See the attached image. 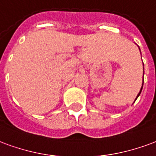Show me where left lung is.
Wrapping results in <instances>:
<instances>
[{"label":"left lung","instance_id":"8db88e82","mask_svg":"<svg viewBox=\"0 0 156 156\" xmlns=\"http://www.w3.org/2000/svg\"><path fill=\"white\" fill-rule=\"evenodd\" d=\"M143 81H144V80H143ZM142 85H143V84H142ZM142 87H141V88H140V93H138V95H137V97H136V100L137 98H138V97H139L140 94V93H141V90H142ZM136 100H135V101H136Z\"/></svg>","mask_w":156,"mask_h":156}]
</instances>
